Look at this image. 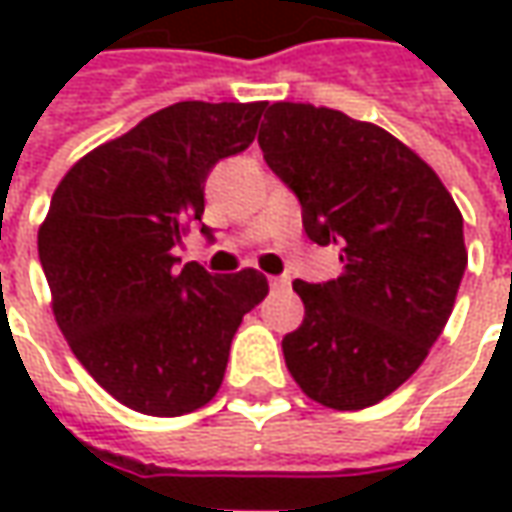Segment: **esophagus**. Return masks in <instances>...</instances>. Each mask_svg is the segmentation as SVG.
Here are the masks:
<instances>
[{
    "label": "esophagus",
    "mask_w": 512,
    "mask_h": 512,
    "mask_svg": "<svg viewBox=\"0 0 512 512\" xmlns=\"http://www.w3.org/2000/svg\"><path fill=\"white\" fill-rule=\"evenodd\" d=\"M270 287H273V290H287V287H290V279H287V276H270Z\"/></svg>",
    "instance_id": "1"
}]
</instances>
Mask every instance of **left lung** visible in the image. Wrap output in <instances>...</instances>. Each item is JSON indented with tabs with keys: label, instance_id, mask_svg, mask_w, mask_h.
<instances>
[{
	"label": "left lung",
	"instance_id": "8db88e82",
	"mask_svg": "<svg viewBox=\"0 0 512 512\" xmlns=\"http://www.w3.org/2000/svg\"><path fill=\"white\" fill-rule=\"evenodd\" d=\"M259 148L296 193L307 239L342 247V276L293 282L305 322L282 339L287 370L333 410L382 402L453 313L467 267L462 213L427 162L342 110L276 102Z\"/></svg>",
	"mask_w": 512,
	"mask_h": 512
}]
</instances>
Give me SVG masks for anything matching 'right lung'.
Wrapping results in <instances>:
<instances>
[{
    "instance_id": "add662e5",
    "label": "right lung",
    "mask_w": 512,
    "mask_h": 512,
    "mask_svg": "<svg viewBox=\"0 0 512 512\" xmlns=\"http://www.w3.org/2000/svg\"><path fill=\"white\" fill-rule=\"evenodd\" d=\"M265 108L156 110L79 159L50 199L39 262L56 325L90 376L136 413L185 416L210 402L242 316L267 296L253 267L213 276L176 256L187 225L202 222L207 173L256 139Z\"/></svg>"
}]
</instances>
